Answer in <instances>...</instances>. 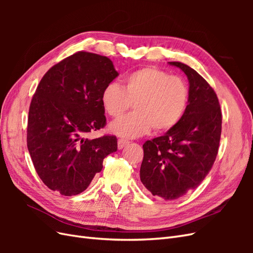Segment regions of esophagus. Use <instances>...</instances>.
Masks as SVG:
<instances>
[{
	"mask_svg": "<svg viewBox=\"0 0 253 253\" xmlns=\"http://www.w3.org/2000/svg\"><path fill=\"white\" fill-rule=\"evenodd\" d=\"M128 140H126V139H124V138H121V139H118V149L119 150H121V149H124L126 144H128Z\"/></svg>",
	"mask_w": 253,
	"mask_h": 253,
	"instance_id": "1",
	"label": "esophagus"
}]
</instances>
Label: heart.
<instances>
[{"mask_svg":"<svg viewBox=\"0 0 253 253\" xmlns=\"http://www.w3.org/2000/svg\"><path fill=\"white\" fill-rule=\"evenodd\" d=\"M189 90L185 81L154 66L139 68L127 75L120 87L110 83L101 93V104L110 117L118 118L134 105L132 114L110 126L111 132L135 138L151 131L172 129L186 113Z\"/></svg>","mask_w":253,"mask_h":253,"instance_id":"b5f03b06","label":"heart"}]
</instances>
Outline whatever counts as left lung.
Here are the masks:
<instances>
[{
	"label": "left lung",
	"instance_id": "left-lung-1",
	"mask_svg": "<svg viewBox=\"0 0 253 253\" xmlns=\"http://www.w3.org/2000/svg\"><path fill=\"white\" fill-rule=\"evenodd\" d=\"M189 80L185 115L166 134L145 141L140 180L154 196L174 201L201 185L215 162L221 133L217 96L202 76L181 62Z\"/></svg>",
	"mask_w": 253,
	"mask_h": 253
}]
</instances>
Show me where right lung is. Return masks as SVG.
<instances>
[{"mask_svg": "<svg viewBox=\"0 0 253 253\" xmlns=\"http://www.w3.org/2000/svg\"><path fill=\"white\" fill-rule=\"evenodd\" d=\"M118 75L108 57L78 51L43 76L29 106L27 148L50 190L65 196L83 192L103 159L117 151L116 136H84L106 125L101 93Z\"/></svg>", "mask_w": 253, "mask_h": 253, "instance_id": "add662e5", "label": "right lung"}]
</instances>
